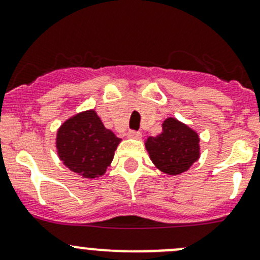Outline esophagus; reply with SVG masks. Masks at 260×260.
<instances>
[{"instance_id":"34e87169","label":"esophagus","mask_w":260,"mask_h":260,"mask_svg":"<svg viewBox=\"0 0 260 260\" xmlns=\"http://www.w3.org/2000/svg\"><path fill=\"white\" fill-rule=\"evenodd\" d=\"M127 137L128 138H135V140H140V138L142 137V135H141V132H136V131H129V132L127 133Z\"/></svg>"}]
</instances>
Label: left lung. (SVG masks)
<instances>
[{"mask_svg":"<svg viewBox=\"0 0 260 260\" xmlns=\"http://www.w3.org/2000/svg\"><path fill=\"white\" fill-rule=\"evenodd\" d=\"M145 146L154 166L170 176L187 171L201 154L199 133L174 117L166 118L162 132L147 138Z\"/></svg>","mask_w":260,"mask_h":260,"instance_id":"obj_1","label":"left lung"}]
</instances>
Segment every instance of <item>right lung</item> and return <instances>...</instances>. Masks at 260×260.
I'll use <instances>...</instances> for the list:
<instances>
[{
    "label": "right lung",
    "instance_id": "obj_1",
    "mask_svg": "<svg viewBox=\"0 0 260 260\" xmlns=\"http://www.w3.org/2000/svg\"><path fill=\"white\" fill-rule=\"evenodd\" d=\"M120 138L104 127L94 109L68 118L56 132V152L70 171L84 179L106 174Z\"/></svg>",
    "mask_w": 260,
    "mask_h": 260
}]
</instances>
